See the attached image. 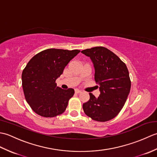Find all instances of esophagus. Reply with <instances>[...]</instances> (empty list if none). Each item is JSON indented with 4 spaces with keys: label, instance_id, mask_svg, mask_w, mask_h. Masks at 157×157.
<instances>
[{
    "label": "esophagus",
    "instance_id": "esophagus-1",
    "mask_svg": "<svg viewBox=\"0 0 157 157\" xmlns=\"http://www.w3.org/2000/svg\"><path fill=\"white\" fill-rule=\"evenodd\" d=\"M75 92L76 93V94H79V93L81 92V90H78V89H75Z\"/></svg>",
    "mask_w": 157,
    "mask_h": 157
}]
</instances>
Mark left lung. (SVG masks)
Listing matches in <instances>:
<instances>
[{"mask_svg":"<svg viewBox=\"0 0 157 157\" xmlns=\"http://www.w3.org/2000/svg\"><path fill=\"white\" fill-rule=\"evenodd\" d=\"M81 52L92 60L94 79L101 92L98 98L90 93L89 101L83 104V109L94 121H109L119 114L128 98L131 88L128 69L117 56L102 46Z\"/></svg>","mask_w":157,"mask_h":157,"instance_id":"1","label":"left lung"}]
</instances>
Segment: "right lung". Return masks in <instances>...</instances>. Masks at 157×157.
<instances>
[{
  "label": "right lung",
  "instance_id": "1",
  "mask_svg": "<svg viewBox=\"0 0 157 157\" xmlns=\"http://www.w3.org/2000/svg\"><path fill=\"white\" fill-rule=\"evenodd\" d=\"M79 52L46 49L33 56L23 70L22 86L25 100L38 115L54 117L65 111L74 90L60 88L55 81Z\"/></svg>",
  "mask_w": 157,
  "mask_h": 157
}]
</instances>
